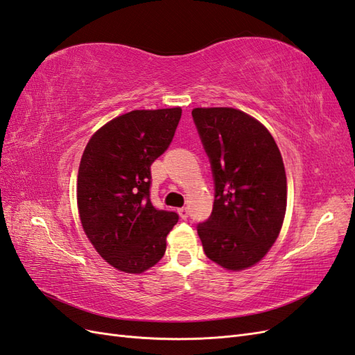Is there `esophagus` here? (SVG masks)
<instances>
[{"label": "esophagus", "mask_w": 355, "mask_h": 355, "mask_svg": "<svg viewBox=\"0 0 355 355\" xmlns=\"http://www.w3.org/2000/svg\"><path fill=\"white\" fill-rule=\"evenodd\" d=\"M178 214H180V217H181V219H187V217H189V210H187V208L186 207H181V208H178Z\"/></svg>", "instance_id": "esophagus-1"}]
</instances>
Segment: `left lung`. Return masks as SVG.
I'll list each match as a JSON object with an SVG mask.
<instances>
[{"mask_svg": "<svg viewBox=\"0 0 355 355\" xmlns=\"http://www.w3.org/2000/svg\"><path fill=\"white\" fill-rule=\"evenodd\" d=\"M193 123L211 165L214 204L196 230L208 259L226 270L257 264L286 210L284 160L270 132L232 107H196Z\"/></svg>", "mask_w": 355, "mask_h": 355, "instance_id": "obj_1", "label": "left lung"}]
</instances>
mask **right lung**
<instances>
[{"mask_svg": "<svg viewBox=\"0 0 355 355\" xmlns=\"http://www.w3.org/2000/svg\"><path fill=\"white\" fill-rule=\"evenodd\" d=\"M181 107L132 111L98 129L83 154L78 208L88 240L106 262L142 272L165 255L175 211L150 199L151 165L169 147Z\"/></svg>", "mask_w": 355, "mask_h": 355, "instance_id": "add662e5", "label": "right lung"}]
</instances>
